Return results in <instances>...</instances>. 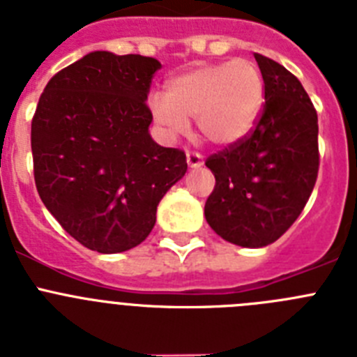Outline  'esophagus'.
I'll return each mask as SVG.
<instances>
[{
    "label": "esophagus",
    "instance_id": "34e87169",
    "mask_svg": "<svg viewBox=\"0 0 357 357\" xmlns=\"http://www.w3.org/2000/svg\"><path fill=\"white\" fill-rule=\"evenodd\" d=\"M185 160H188L189 169H197L204 164V157H202L200 153H197V151H188V153H185Z\"/></svg>",
    "mask_w": 357,
    "mask_h": 357
}]
</instances>
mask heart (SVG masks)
<instances>
[{"label": "heart", "instance_id": "obj_1", "mask_svg": "<svg viewBox=\"0 0 357 357\" xmlns=\"http://www.w3.org/2000/svg\"><path fill=\"white\" fill-rule=\"evenodd\" d=\"M264 80L248 59L189 69L172 78L166 96L151 100V114L172 134H184L197 119L200 134L216 146L243 141L259 121Z\"/></svg>", "mask_w": 357, "mask_h": 357}]
</instances>
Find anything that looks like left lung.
Returning <instances> with one entry per match:
<instances>
[{"label": "left lung", "mask_w": 357, "mask_h": 357, "mask_svg": "<svg viewBox=\"0 0 357 357\" xmlns=\"http://www.w3.org/2000/svg\"><path fill=\"white\" fill-rule=\"evenodd\" d=\"M264 105L254 132L214 153L206 166L216 185L206 220L225 241L261 248L277 241L307 204L318 175V116L284 66L255 53Z\"/></svg>", "instance_id": "1"}]
</instances>
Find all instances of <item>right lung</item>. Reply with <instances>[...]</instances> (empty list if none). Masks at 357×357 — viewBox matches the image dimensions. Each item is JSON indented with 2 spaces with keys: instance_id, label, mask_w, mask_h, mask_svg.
<instances>
[{
  "instance_id": "1",
  "label": "right lung",
  "mask_w": 357,
  "mask_h": 357,
  "mask_svg": "<svg viewBox=\"0 0 357 357\" xmlns=\"http://www.w3.org/2000/svg\"><path fill=\"white\" fill-rule=\"evenodd\" d=\"M160 62L93 52L48 82L31 119L39 197L84 247L118 254L143 243L157 206L185 175V153L151 139L146 105Z\"/></svg>"
}]
</instances>
